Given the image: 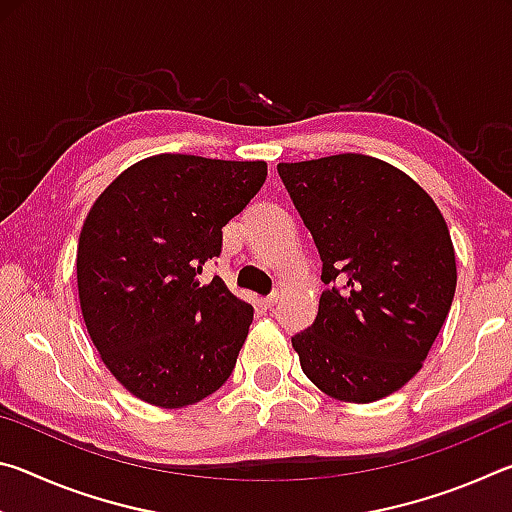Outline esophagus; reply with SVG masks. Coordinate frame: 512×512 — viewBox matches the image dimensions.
Instances as JSON below:
<instances>
[{
	"label": "esophagus",
	"instance_id": "obj_1",
	"mask_svg": "<svg viewBox=\"0 0 512 512\" xmlns=\"http://www.w3.org/2000/svg\"><path fill=\"white\" fill-rule=\"evenodd\" d=\"M277 300H280V293L275 291V293H271V296H266V298L262 300V305L271 309V307H275V305H277Z\"/></svg>",
	"mask_w": 512,
	"mask_h": 512
}]
</instances>
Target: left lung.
I'll use <instances>...</instances> for the list:
<instances>
[{"mask_svg": "<svg viewBox=\"0 0 512 512\" xmlns=\"http://www.w3.org/2000/svg\"><path fill=\"white\" fill-rule=\"evenodd\" d=\"M314 237L327 289L291 339L302 372L341 402L391 395L422 368L456 291L443 214L424 189L370 155L277 164Z\"/></svg>", "mask_w": 512, "mask_h": 512, "instance_id": "left-lung-1", "label": "left lung"}]
</instances>
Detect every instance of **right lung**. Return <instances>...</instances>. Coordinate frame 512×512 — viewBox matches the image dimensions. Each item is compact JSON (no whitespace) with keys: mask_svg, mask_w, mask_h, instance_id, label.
Returning a JSON list of instances; mask_svg holds the SVG:
<instances>
[{"mask_svg":"<svg viewBox=\"0 0 512 512\" xmlns=\"http://www.w3.org/2000/svg\"><path fill=\"white\" fill-rule=\"evenodd\" d=\"M266 180V162L162 153L128 167L83 223L76 280L85 327L126 391L180 409L228 381L253 307L203 268L223 225Z\"/></svg>","mask_w":512,"mask_h":512,"instance_id":"add662e5","label":"right lung"}]
</instances>
